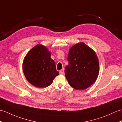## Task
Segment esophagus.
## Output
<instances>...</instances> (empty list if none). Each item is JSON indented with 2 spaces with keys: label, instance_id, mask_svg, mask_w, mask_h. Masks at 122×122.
<instances>
[{
  "label": "esophagus",
  "instance_id": "obj_1",
  "mask_svg": "<svg viewBox=\"0 0 122 122\" xmlns=\"http://www.w3.org/2000/svg\"><path fill=\"white\" fill-rule=\"evenodd\" d=\"M59 73H60V74H63L64 73V69H62V70H61L60 71H59Z\"/></svg>",
  "mask_w": 122,
  "mask_h": 122
}]
</instances>
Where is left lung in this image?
Instances as JSON below:
<instances>
[{
    "label": "left lung",
    "mask_w": 122,
    "mask_h": 122,
    "mask_svg": "<svg viewBox=\"0 0 122 122\" xmlns=\"http://www.w3.org/2000/svg\"><path fill=\"white\" fill-rule=\"evenodd\" d=\"M69 65L65 69V76L73 88L84 90L97 80L99 63L95 51L84 42H79L70 48L67 56Z\"/></svg>",
    "instance_id": "obj_1"
}]
</instances>
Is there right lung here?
<instances>
[{"label": "right lung", "mask_w": 122, "mask_h": 122, "mask_svg": "<svg viewBox=\"0 0 122 122\" xmlns=\"http://www.w3.org/2000/svg\"><path fill=\"white\" fill-rule=\"evenodd\" d=\"M23 71L30 83L42 88L50 85L59 74L55 61L51 58L50 52L40 44L34 47L25 56Z\"/></svg>", "instance_id": "right-lung-1"}]
</instances>
